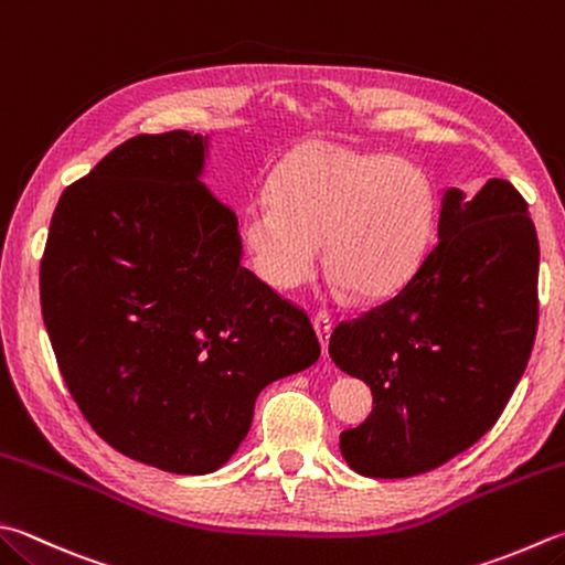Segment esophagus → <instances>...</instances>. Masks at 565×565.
<instances>
[{
    "label": "esophagus",
    "instance_id": "1",
    "mask_svg": "<svg viewBox=\"0 0 565 565\" xmlns=\"http://www.w3.org/2000/svg\"><path fill=\"white\" fill-rule=\"evenodd\" d=\"M312 327L317 332L319 344H322V354L327 356V347H329V337H332V319L327 315H315L312 317Z\"/></svg>",
    "mask_w": 565,
    "mask_h": 565
}]
</instances>
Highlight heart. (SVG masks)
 <instances>
[{
    "mask_svg": "<svg viewBox=\"0 0 565 565\" xmlns=\"http://www.w3.org/2000/svg\"><path fill=\"white\" fill-rule=\"evenodd\" d=\"M435 216V189L411 159L307 142L285 157L273 199L243 214V246L275 290L315 278L327 241L337 285L381 300L418 268Z\"/></svg>",
    "mask_w": 565,
    "mask_h": 565,
    "instance_id": "1",
    "label": "heart"
}]
</instances>
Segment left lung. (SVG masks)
<instances>
[{"label": "left lung", "mask_w": 565, "mask_h": 565, "mask_svg": "<svg viewBox=\"0 0 565 565\" xmlns=\"http://www.w3.org/2000/svg\"><path fill=\"white\" fill-rule=\"evenodd\" d=\"M504 179L448 186L438 236L408 282L356 322L329 356L374 393V411L339 450L364 477H413L465 452L512 398L539 322V241Z\"/></svg>", "instance_id": "8db88e82"}]
</instances>
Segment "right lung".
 <instances>
[{
	"label": "right lung",
	"mask_w": 565,
	"mask_h": 565,
	"mask_svg": "<svg viewBox=\"0 0 565 565\" xmlns=\"http://www.w3.org/2000/svg\"><path fill=\"white\" fill-rule=\"evenodd\" d=\"M211 135H137L63 191L41 260L61 376L117 452L209 475L268 383L310 369V319L243 268L236 211L204 184Z\"/></svg>",
	"instance_id": "1"
}]
</instances>
